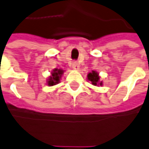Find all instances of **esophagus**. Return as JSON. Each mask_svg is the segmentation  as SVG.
I'll return each instance as SVG.
<instances>
[{
	"mask_svg": "<svg viewBox=\"0 0 149 149\" xmlns=\"http://www.w3.org/2000/svg\"><path fill=\"white\" fill-rule=\"evenodd\" d=\"M72 69H75V70H78V69H80V65H79V64L77 62V61H74V62H72Z\"/></svg>",
	"mask_w": 149,
	"mask_h": 149,
	"instance_id": "34e87169",
	"label": "esophagus"
}]
</instances>
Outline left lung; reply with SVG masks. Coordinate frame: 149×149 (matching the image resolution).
<instances>
[{"mask_svg": "<svg viewBox=\"0 0 149 149\" xmlns=\"http://www.w3.org/2000/svg\"><path fill=\"white\" fill-rule=\"evenodd\" d=\"M87 77L89 81H91L92 85L102 86V81H100V76L96 71H91V72H89Z\"/></svg>", "mask_w": 149, "mask_h": 149, "instance_id": "obj_1", "label": "left lung"}]
</instances>
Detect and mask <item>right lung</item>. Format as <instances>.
<instances>
[{
  "instance_id": "right-lung-1",
  "label": "right lung",
  "mask_w": 149,
  "mask_h": 149,
  "mask_svg": "<svg viewBox=\"0 0 149 149\" xmlns=\"http://www.w3.org/2000/svg\"><path fill=\"white\" fill-rule=\"evenodd\" d=\"M64 72H65V70L61 69H53V71L50 73V76L47 79V85L54 86L60 83V80L61 79Z\"/></svg>"
}]
</instances>
